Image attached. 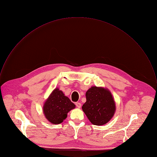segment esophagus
Here are the masks:
<instances>
[{"mask_svg":"<svg viewBox=\"0 0 157 157\" xmlns=\"http://www.w3.org/2000/svg\"><path fill=\"white\" fill-rule=\"evenodd\" d=\"M75 105H76V106L77 107V108H80L81 107V105H82V104H80V103H79V102H76L75 103Z\"/></svg>","mask_w":157,"mask_h":157,"instance_id":"34e87169","label":"esophagus"}]
</instances>
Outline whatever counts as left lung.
Wrapping results in <instances>:
<instances>
[{"label":"left lung","instance_id":"obj_1","mask_svg":"<svg viewBox=\"0 0 157 157\" xmlns=\"http://www.w3.org/2000/svg\"><path fill=\"white\" fill-rule=\"evenodd\" d=\"M86 98L82 109L93 124L102 125L111 120L115 113L116 105L108 89L92 86L86 91Z\"/></svg>","mask_w":157,"mask_h":157}]
</instances>
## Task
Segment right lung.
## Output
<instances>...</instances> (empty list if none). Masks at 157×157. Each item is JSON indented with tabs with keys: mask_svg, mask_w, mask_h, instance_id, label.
<instances>
[{
	"mask_svg": "<svg viewBox=\"0 0 157 157\" xmlns=\"http://www.w3.org/2000/svg\"><path fill=\"white\" fill-rule=\"evenodd\" d=\"M75 105L64 96L62 91L55 88L43 106L46 118L52 124H59L67 117V114Z\"/></svg>",
	"mask_w": 157,
	"mask_h": 157,
	"instance_id": "add662e5",
	"label": "right lung"
}]
</instances>
